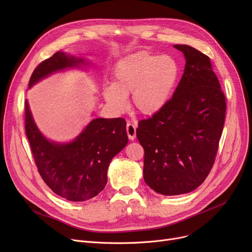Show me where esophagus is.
<instances>
[{
	"instance_id": "obj_1",
	"label": "esophagus",
	"mask_w": 252,
	"mask_h": 252,
	"mask_svg": "<svg viewBox=\"0 0 252 252\" xmlns=\"http://www.w3.org/2000/svg\"><path fill=\"white\" fill-rule=\"evenodd\" d=\"M136 128H137V126L135 124L127 122V124H126V134H127V137H128L129 140H134L136 138Z\"/></svg>"
}]
</instances>
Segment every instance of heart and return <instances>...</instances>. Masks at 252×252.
Here are the masks:
<instances>
[{
  "label": "heart",
  "instance_id": "heart-1",
  "mask_svg": "<svg viewBox=\"0 0 252 252\" xmlns=\"http://www.w3.org/2000/svg\"><path fill=\"white\" fill-rule=\"evenodd\" d=\"M180 77V65L168 55L140 51L119 60L112 70L113 83L105 86L103 96L110 107L122 113L131 93L134 109L152 116L164 108Z\"/></svg>",
  "mask_w": 252,
  "mask_h": 252
}]
</instances>
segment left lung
<instances>
[{
    "label": "left lung",
    "mask_w": 252,
    "mask_h": 252,
    "mask_svg": "<svg viewBox=\"0 0 252 252\" xmlns=\"http://www.w3.org/2000/svg\"><path fill=\"white\" fill-rule=\"evenodd\" d=\"M184 74L164 108L138 123L144 180L171 196L199 187L214 166L226 117V97L210 59L188 45Z\"/></svg>",
    "instance_id": "left-lung-1"
}]
</instances>
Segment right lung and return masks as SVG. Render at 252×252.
Wrapping results in <instances>:
<instances>
[{
  "instance_id": "1",
  "label": "right lung",
  "mask_w": 252,
  "mask_h": 252,
  "mask_svg": "<svg viewBox=\"0 0 252 252\" xmlns=\"http://www.w3.org/2000/svg\"><path fill=\"white\" fill-rule=\"evenodd\" d=\"M83 62V59L57 52L36 66L29 87L52 72ZM24 123L38 174L53 192L70 201L92 199L105 188L109 163L128 141L126 122L122 117L93 119L68 144L52 143L39 133L28 101Z\"/></svg>"
}]
</instances>
